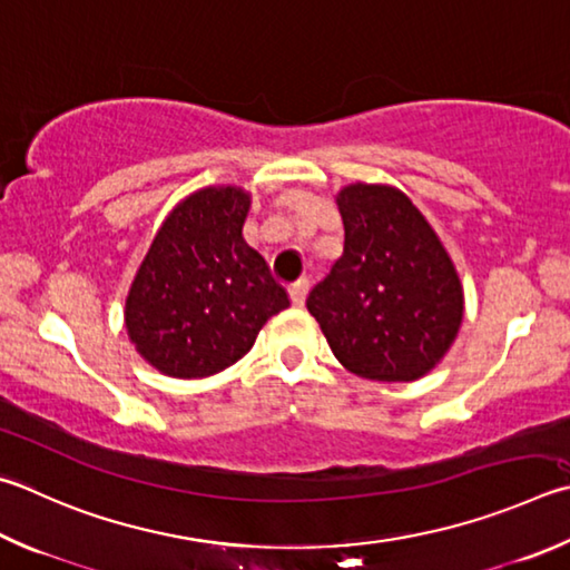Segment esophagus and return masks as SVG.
<instances>
[{
    "instance_id": "esophagus-1",
    "label": "esophagus",
    "mask_w": 570,
    "mask_h": 570,
    "mask_svg": "<svg viewBox=\"0 0 570 570\" xmlns=\"http://www.w3.org/2000/svg\"><path fill=\"white\" fill-rule=\"evenodd\" d=\"M306 294H308V282H306V278H302V282H296L292 288H288V296H292V304L296 308L304 306Z\"/></svg>"
}]
</instances>
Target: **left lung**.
I'll list each match as a JSON object with an SVG mask.
<instances>
[{
  "mask_svg": "<svg viewBox=\"0 0 570 570\" xmlns=\"http://www.w3.org/2000/svg\"><path fill=\"white\" fill-rule=\"evenodd\" d=\"M344 254L306 308L338 364L384 384H409L441 364L463 321V284L426 216L391 184L336 194Z\"/></svg>",
  "mask_w": 570,
  "mask_h": 570,
  "instance_id": "8db88e82",
  "label": "left lung"
}]
</instances>
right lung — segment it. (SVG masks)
Listing matches in <instances>:
<instances>
[{"label": "right lung", "mask_w": 570, "mask_h": 570, "mask_svg": "<svg viewBox=\"0 0 570 570\" xmlns=\"http://www.w3.org/2000/svg\"><path fill=\"white\" fill-rule=\"evenodd\" d=\"M249 209L242 186H204L161 222L124 304L129 341L159 374H219L288 306L264 256L244 242Z\"/></svg>", "instance_id": "add662e5"}]
</instances>
